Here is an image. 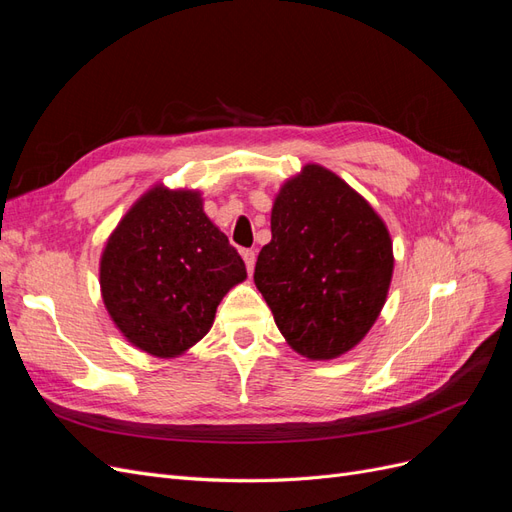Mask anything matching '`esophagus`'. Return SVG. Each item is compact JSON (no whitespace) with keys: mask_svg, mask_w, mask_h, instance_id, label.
Returning a JSON list of instances; mask_svg holds the SVG:
<instances>
[{"mask_svg":"<svg viewBox=\"0 0 512 512\" xmlns=\"http://www.w3.org/2000/svg\"><path fill=\"white\" fill-rule=\"evenodd\" d=\"M243 260H245V267H247V273H254V265H256V252L254 250H243L241 252Z\"/></svg>","mask_w":512,"mask_h":512,"instance_id":"obj_1","label":"esophagus"}]
</instances>
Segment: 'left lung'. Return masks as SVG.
Returning a JSON list of instances; mask_svg holds the SVG:
<instances>
[{"instance_id": "left-lung-1", "label": "left lung", "mask_w": 512, "mask_h": 512, "mask_svg": "<svg viewBox=\"0 0 512 512\" xmlns=\"http://www.w3.org/2000/svg\"><path fill=\"white\" fill-rule=\"evenodd\" d=\"M393 265L389 228L374 207L329 168L305 164L275 196L254 284L288 346L331 361L374 327Z\"/></svg>"}]
</instances>
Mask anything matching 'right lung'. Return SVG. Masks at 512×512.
<instances>
[{"mask_svg": "<svg viewBox=\"0 0 512 512\" xmlns=\"http://www.w3.org/2000/svg\"><path fill=\"white\" fill-rule=\"evenodd\" d=\"M247 277L198 190L158 183L123 215L100 258L108 316L132 346L160 359L203 339L224 294Z\"/></svg>", "mask_w": 512, "mask_h": 512, "instance_id": "obj_1", "label": "right lung"}]
</instances>
